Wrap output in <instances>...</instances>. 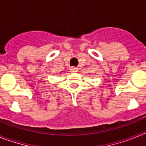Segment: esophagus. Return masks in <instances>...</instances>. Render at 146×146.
<instances>
[{"mask_svg": "<svg viewBox=\"0 0 146 146\" xmlns=\"http://www.w3.org/2000/svg\"><path fill=\"white\" fill-rule=\"evenodd\" d=\"M71 72H76L78 71V68L77 67H70V69H69Z\"/></svg>", "mask_w": 146, "mask_h": 146, "instance_id": "esophagus-1", "label": "esophagus"}]
</instances>
